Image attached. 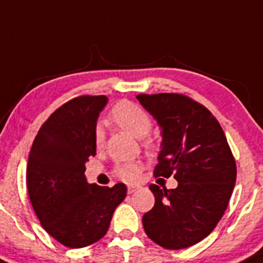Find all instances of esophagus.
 <instances>
[{
	"mask_svg": "<svg viewBox=\"0 0 263 263\" xmlns=\"http://www.w3.org/2000/svg\"><path fill=\"white\" fill-rule=\"evenodd\" d=\"M139 188H141L139 184H129V185H128V193H134L135 191H137Z\"/></svg>",
	"mask_w": 263,
	"mask_h": 263,
	"instance_id": "34e87169",
	"label": "esophagus"
}]
</instances>
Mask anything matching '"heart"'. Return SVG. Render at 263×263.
Segmentation results:
<instances>
[{
  "label": "heart",
  "mask_w": 263,
  "mask_h": 263,
  "mask_svg": "<svg viewBox=\"0 0 263 263\" xmlns=\"http://www.w3.org/2000/svg\"><path fill=\"white\" fill-rule=\"evenodd\" d=\"M110 119L119 128L124 129L137 139L145 137L151 132L152 126H153L151 115L141 106L129 101H122L115 105L110 112ZM95 144L97 149H101L104 146V129L101 127L96 128ZM144 145L148 148H153L154 143L152 140H145ZM141 170H143V165L140 162H129L126 165L119 166L115 173L122 180L136 181L139 180Z\"/></svg>",
  "instance_id": "obj_1"
}]
</instances>
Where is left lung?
I'll return each instance as SVG.
<instances>
[{
	"mask_svg": "<svg viewBox=\"0 0 263 263\" xmlns=\"http://www.w3.org/2000/svg\"><path fill=\"white\" fill-rule=\"evenodd\" d=\"M161 127L154 175L178 180L175 190L151 184L156 202L143 217L149 239L165 249L192 247L215 228L236 181V163L214 115L178 93L137 95Z\"/></svg>",
	"mask_w": 263,
	"mask_h": 263,
	"instance_id": "1",
	"label": "left lung"
}]
</instances>
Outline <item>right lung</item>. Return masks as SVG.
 <instances>
[{"instance_id":"add662e5","label":"right lung","mask_w":263,"mask_h":263,"mask_svg":"<svg viewBox=\"0 0 263 263\" xmlns=\"http://www.w3.org/2000/svg\"><path fill=\"white\" fill-rule=\"evenodd\" d=\"M106 96H80L57 109L39 129L27 165L29 200L43 228L68 248L106 235L114 210L127 196L123 183L89 184L85 162L96 156L95 132Z\"/></svg>"}]
</instances>
